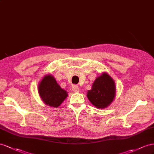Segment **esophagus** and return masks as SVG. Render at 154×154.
I'll use <instances>...</instances> for the list:
<instances>
[{
  "label": "esophagus",
  "mask_w": 154,
  "mask_h": 154,
  "mask_svg": "<svg viewBox=\"0 0 154 154\" xmlns=\"http://www.w3.org/2000/svg\"><path fill=\"white\" fill-rule=\"evenodd\" d=\"M72 89L75 93H77V92L79 91V87L77 85H73L72 87Z\"/></svg>",
  "instance_id": "1"
}]
</instances>
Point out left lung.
<instances>
[{
	"label": "left lung",
	"mask_w": 154,
	"mask_h": 154,
	"mask_svg": "<svg viewBox=\"0 0 154 154\" xmlns=\"http://www.w3.org/2000/svg\"><path fill=\"white\" fill-rule=\"evenodd\" d=\"M116 88L113 79L104 72L96 78L91 89L88 91V99L96 108H107L115 98Z\"/></svg>",
	"instance_id": "1"
}]
</instances>
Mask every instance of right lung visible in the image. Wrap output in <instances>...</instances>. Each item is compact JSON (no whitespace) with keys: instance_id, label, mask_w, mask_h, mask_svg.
<instances>
[{"instance_id":"obj_1","label":"right lung","mask_w":154,"mask_h":154,"mask_svg":"<svg viewBox=\"0 0 154 154\" xmlns=\"http://www.w3.org/2000/svg\"><path fill=\"white\" fill-rule=\"evenodd\" d=\"M38 91L42 101L51 107L57 108L68 96V92L61 88L51 75H46L42 78L38 84Z\"/></svg>"}]
</instances>
